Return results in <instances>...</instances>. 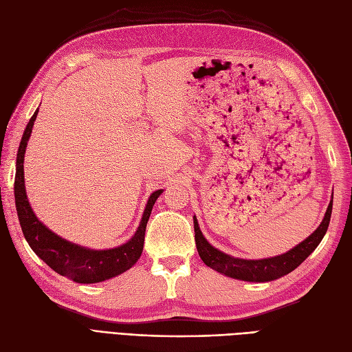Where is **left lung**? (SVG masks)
<instances>
[{"instance_id": "left-lung-1", "label": "left lung", "mask_w": 352, "mask_h": 352, "mask_svg": "<svg viewBox=\"0 0 352 352\" xmlns=\"http://www.w3.org/2000/svg\"><path fill=\"white\" fill-rule=\"evenodd\" d=\"M332 206L333 198L329 202V207L326 210V214L320 223V226H318L307 239H304L301 243H298L296 247H294L285 254L261 260L235 258L229 254L219 251L217 248L212 247L211 243H208V241L202 235L197 217L194 216L195 243L198 254L201 260L204 261L208 267L233 279L247 282H270L274 279H279L282 276L295 270L298 265L317 248V245L322 242L329 228L330 216H332Z\"/></svg>"}]
</instances>
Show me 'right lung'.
<instances>
[{
  "label": "right lung",
  "instance_id": "right-lung-1",
  "mask_svg": "<svg viewBox=\"0 0 352 352\" xmlns=\"http://www.w3.org/2000/svg\"><path fill=\"white\" fill-rule=\"evenodd\" d=\"M38 111L39 109L30 117L23 132L22 141H20L14 177V198L17 216L29 247L52 270L61 276H66V278L76 283H98L122 274L123 272L129 270L141 257L144 250L146 223L151 216L154 202L162 195L163 189H158L151 194L135 235L126 243L119 245V247L110 250H91L56 235L54 232L50 230L38 220L34 210H32L29 204L25 189V153Z\"/></svg>",
  "mask_w": 352,
  "mask_h": 352
}]
</instances>
